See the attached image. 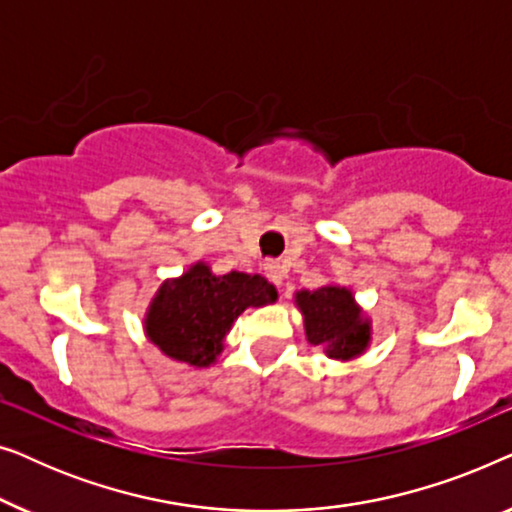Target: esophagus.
<instances>
[{
	"mask_svg": "<svg viewBox=\"0 0 512 512\" xmlns=\"http://www.w3.org/2000/svg\"><path fill=\"white\" fill-rule=\"evenodd\" d=\"M263 270H265V277L270 279L272 284H282V279H284V265L282 263H277V261H268L263 265Z\"/></svg>",
	"mask_w": 512,
	"mask_h": 512,
	"instance_id": "esophagus-1",
	"label": "esophagus"
}]
</instances>
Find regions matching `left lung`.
<instances>
[{"label": "left lung", "mask_w": 512, "mask_h": 512, "mask_svg": "<svg viewBox=\"0 0 512 512\" xmlns=\"http://www.w3.org/2000/svg\"><path fill=\"white\" fill-rule=\"evenodd\" d=\"M296 303L305 317V333L312 345L326 349L333 359H352L370 340V326L361 319L352 293L340 286L300 291Z\"/></svg>", "instance_id": "obj_1"}]
</instances>
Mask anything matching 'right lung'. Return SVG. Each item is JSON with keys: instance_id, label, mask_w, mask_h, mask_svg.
I'll return each mask as SVG.
<instances>
[{"instance_id": "add662e5", "label": "right lung", "mask_w": 512, "mask_h": 512, "mask_svg": "<svg viewBox=\"0 0 512 512\" xmlns=\"http://www.w3.org/2000/svg\"><path fill=\"white\" fill-rule=\"evenodd\" d=\"M275 298V286L261 275L233 270L216 277L205 263H198L181 279L160 286L146 317V335L172 359L209 366L233 321L247 307H261Z\"/></svg>"}]
</instances>
